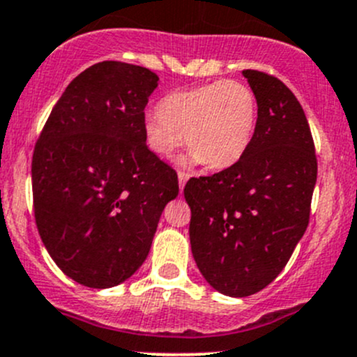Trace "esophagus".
Returning <instances> with one entry per match:
<instances>
[{
  "label": "esophagus",
  "instance_id": "1",
  "mask_svg": "<svg viewBox=\"0 0 357 357\" xmlns=\"http://www.w3.org/2000/svg\"><path fill=\"white\" fill-rule=\"evenodd\" d=\"M188 178H190V174H188V172H185V171H179V172H178V179H179V190H181V192H183V188H185V183L188 181Z\"/></svg>",
  "mask_w": 357,
  "mask_h": 357
}]
</instances>
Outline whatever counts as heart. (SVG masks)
I'll use <instances>...</instances> for the list:
<instances>
[{
    "label": "heart",
    "mask_w": 357,
    "mask_h": 357,
    "mask_svg": "<svg viewBox=\"0 0 357 357\" xmlns=\"http://www.w3.org/2000/svg\"><path fill=\"white\" fill-rule=\"evenodd\" d=\"M257 100L238 81H215L178 89L158 103L143 121L149 149L158 157H171L183 142L192 150V162H204L212 171L236 164L254 136Z\"/></svg>",
    "instance_id": "b5f03b06"
}]
</instances>
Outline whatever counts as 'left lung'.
<instances>
[{
	"mask_svg": "<svg viewBox=\"0 0 357 357\" xmlns=\"http://www.w3.org/2000/svg\"><path fill=\"white\" fill-rule=\"evenodd\" d=\"M257 100L247 152L212 176L188 179L190 243L208 285L247 297L282 273L311 214L318 160L309 122L275 75L242 72Z\"/></svg>",
	"mask_w": 357,
	"mask_h": 357,
	"instance_id": "1",
	"label": "left lung"
}]
</instances>
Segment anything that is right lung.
<instances>
[{"mask_svg":"<svg viewBox=\"0 0 357 357\" xmlns=\"http://www.w3.org/2000/svg\"><path fill=\"white\" fill-rule=\"evenodd\" d=\"M158 75L107 60L72 79L32 153L39 236L60 269L109 289L145 262L178 174L146 146L143 121Z\"/></svg>","mask_w":357,"mask_h":357,"instance_id":"obj_1","label":"right lung"}]
</instances>
